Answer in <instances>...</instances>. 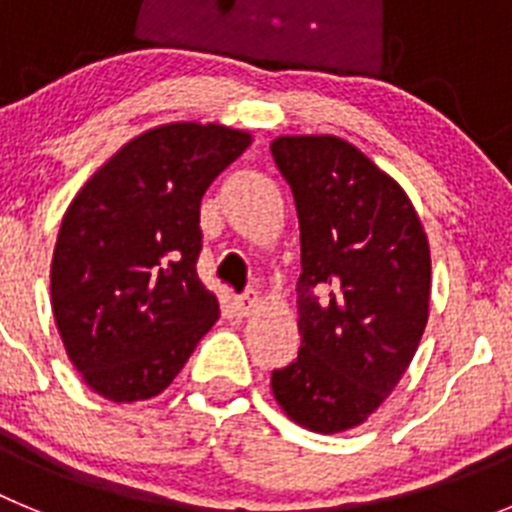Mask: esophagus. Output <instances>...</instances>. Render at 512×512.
Returning <instances> with one entry per match:
<instances>
[{"instance_id": "esophagus-1", "label": "esophagus", "mask_w": 512, "mask_h": 512, "mask_svg": "<svg viewBox=\"0 0 512 512\" xmlns=\"http://www.w3.org/2000/svg\"><path fill=\"white\" fill-rule=\"evenodd\" d=\"M235 312L241 315V318H248L256 307H259V295L256 292H248V295H241V297H235Z\"/></svg>"}]
</instances>
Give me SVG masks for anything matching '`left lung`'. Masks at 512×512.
<instances>
[{
    "instance_id": "8db88e82",
    "label": "left lung",
    "mask_w": 512,
    "mask_h": 512,
    "mask_svg": "<svg viewBox=\"0 0 512 512\" xmlns=\"http://www.w3.org/2000/svg\"><path fill=\"white\" fill-rule=\"evenodd\" d=\"M300 220L297 359L271 374L289 420L343 433L377 413L428 323L431 248L405 189L338 135H279Z\"/></svg>"
}]
</instances>
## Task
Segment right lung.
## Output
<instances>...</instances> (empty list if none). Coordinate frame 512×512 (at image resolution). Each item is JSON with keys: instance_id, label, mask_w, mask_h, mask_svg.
Instances as JSON below:
<instances>
[{"instance_id": "obj_1", "label": "right lung", "mask_w": 512, "mask_h": 512, "mask_svg": "<svg viewBox=\"0 0 512 512\" xmlns=\"http://www.w3.org/2000/svg\"><path fill=\"white\" fill-rule=\"evenodd\" d=\"M253 135L166 122L135 135L79 189L51 261L58 336L89 390L151 400L220 318L197 277L200 202Z\"/></svg>"}]
</instances>
